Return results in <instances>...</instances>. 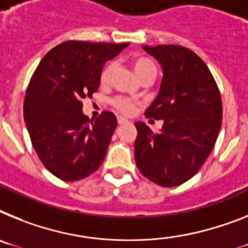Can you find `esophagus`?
Returning a JSON list of instances; mask_svg holds the SVG:
<instances>
[{
	"label": "esophagus",
	"instance_id": "esophagus-1",
	"mask_svg": "<svg viewBox=\"0 0 248 248\" xmlns=\"http://www.w3.org/2000/svg\"><path fill=\"white\" fill-rule=\"evenodd\" d=\"M117 121H118V124H124L128 122L127 118H124V117H118Z\"/></svg>",
	"mask_w": 248,
	"mask_h": 248
}]
</instances>
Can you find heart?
I'll use <instances>...</instances> for the list:
<instances>
[{
	"label": "heart",
	"mask_w": 248,
	"mask_h": 248,
	"mask_svg": "<svg viewBox=\"0 0 248 248\" xmlns=\"http://www.w3.org/2000/svg\"><path fill=\"white\" fill-rule=\"evenodd\" d=\"M132 66H134V70L135 73L137 74L139 78H141L142 76L147 74V73H151V72H156V66L155 64L151 62L150 59L147 58H143V57H139V58H135L134 62H132ZM114 63H108L107 65L103 68L102 70V74H101V82L103 84L109 82V79H111L112 74L114 72ZM113 106L116 109L121 112V113H124V114H131L132 112L135 111V103L134 102H131L130 99L127 98H122V97H117V98L113 99Z\"/></svg>",
	"instance_id": "heart-1"
}]
</instances>
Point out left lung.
Returning <instances> with one entry per match:
<instances>
[{
	"mask_svg": "<svg viewBox=\"0 0 248 248\" xmlns=\"http://www.w3.org/2000/svg\"><path fill=\"white\" fill-rule=\"evenodd\" d=\"M142 49L159 62L163 79L146 117L163 120L159 134L136 122L135 161L160 186H176L199 171L222 124V99L211 70L191 50L179 45Z\"/></svg>",
	"mask_w": 248,
	"mask_h": 248,
	"instance_id": "obj_1",
	"label": "left lung"
}]
</instances>
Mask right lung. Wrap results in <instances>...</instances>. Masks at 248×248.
I'll return each mask as SVG.
<instances>
[{
    "mask_svg": "<svg viewBox=\"0 0 248 248\" xmlns=\"http://www.w3.org/2000/svg\"><path fill=\"white\" fill-rule=\"evenodd\" d=\"M127 46L65 41L37 65L25 95L24 120L39 159L57 178L80 180L103 163L117 118L106 111L89 120L82 99L98 91L105 63Z\"/></svg>",
    "mask_w": 248,
    "mask_h": 248,
    "instance_id": "right-lung-1",
    "label": "right lung"
}]
</instances>
